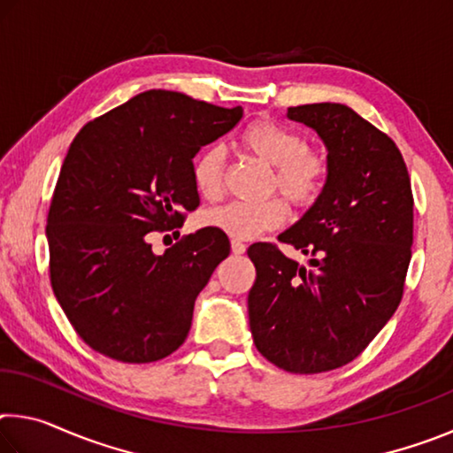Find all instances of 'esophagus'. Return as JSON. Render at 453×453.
Here are the masks:
<instances>
[{
  "label": "esophagus",
  "instance_id": "obj_1",
  "mask_svg": "<svg viewBox=\"0 0 453 453\" xmlns=\"http://www.w3.org/2000/svg\"><path fill=\"white\" fill-rule=\"evenodd\" d=\"M232 251L235 256H242L245 254V243L240 240H232Z\"/></svg>",
  "mask_w": 453,
  "mask_h": 453
}]
</instances>
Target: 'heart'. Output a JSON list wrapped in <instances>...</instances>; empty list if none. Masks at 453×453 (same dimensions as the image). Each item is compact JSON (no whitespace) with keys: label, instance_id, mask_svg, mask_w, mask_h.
Masks as SVG:
<instances>
[{"label":"heart","instance_id":"obj_1","mask_svg":"<svg viewBox=\"0 0 453 453\" xmlns=\"http://www.w3.org/2000/svg\"><path fill=\"white\" fill-rule=\"evenodd\" d=\"M240 143L259 162L273 165L270 191L280 189L296 208H308L319 197L327 178V162L316 150L305 148L296 132L270 119H257L243 129ZM191 180L197 194L210 202L224 196L226 157L221 148L210 145L197 153L191 164ZM283 219L286 205L272 197L262 203H226L205 211L202 221L234 240H254L278 227Z\"/></svg>","mask_w":453,"mask_h":453}]
</instances>
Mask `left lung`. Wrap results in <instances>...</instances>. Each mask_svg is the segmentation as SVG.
I'll use <instances>...</instances> for the list:
<instances>
[{
    "label": "left lung",
    "instance_id": "obj_1",
    "mask_svg": "<svg viewBox=\"0 0 453 453\" xmlns=\"http://www.w3.org/2000/svg\"><path fill=\"white\" fill-rule=\"evenodd\" d=\"M327 150V178L281 243L310 256L303 267L273 243L248 256V296L259 354L291 373L342 367L367 348L402 302L411 259L413 197L397 145L343 104L288 107Z\"/></svg>",
    "mask_w": 453,
    "mask_h": 453
}]
</instances>
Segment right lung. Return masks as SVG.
Returning a JSON list of instances; mask_svg holds the SVG:
<instances>
[{
	"label": "right lung",
	"mask_w": 453,
	"mask_h": 453,
	"mask_svg": "<svg viewBox=\"0 0 453 453\" xmlns=\"http://www.w3.org/2000/svg\"><path fill=\"white\" fill-rule=\"evenodd\" d=\"M240 105L150 89L89 121L61 165L48 213L50 278L75 332L126 364L157 362L186 342L199 291L229 240L197 229L153 254L150 234L199 205L196 153L234 129Z\"/></svg>",
	"instance_id": "right-lung-1"
}]
</instances>
